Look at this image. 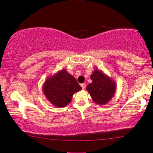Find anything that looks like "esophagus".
<instances>
[{
  "label": "esophagus",
  "mask_w": 153,
  "mask_h": 153,
  "mask_svg": "<svg viewBox=\"0 0 153 153\" xmlns=\"http://www.w3.org/2000/svg\"><path fill=\"white\" fill-rule=\"evenodd\" d=\"M81 86H82V89H84V88H86V84H81Z\"/></svg>",
  "instance_id": "34e87169"
}]
</instances>
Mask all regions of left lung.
Segmentation results:
<instances>
[{"label":"left lung","mask_w":153,"mask_h":153,"mask_svg":"<svg viewBox=\"0 0 153 153\" xmlns=\"http://www.w3.org/2000/svg\"><path fill=\"white\" fill-rule=\"evenodd\" d=\"M92 82L86 86L91 98L99 105H104L113 98L116 92V83L113 79L99 69L91 75Z\"/></svg>","instance_id":"8db88e82"}]
</instances>
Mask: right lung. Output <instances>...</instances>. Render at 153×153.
<instances>
[{"mask_svg":"<svg viewBox=\"0 0 153 153\" xmlns=\"http://www.w3.org/2000/svg\"><path fill=\"white\" fill-rule=\"evenodd\" d=\"M81 89L76 78L65 69L47 77L42 85L45 97L50 103L59 108L68 105L74 93Z\"/></svg>","mask_w":153,"mask_h":153,"instance_id":"obj_1","label":"right lung"}]
</instances>
